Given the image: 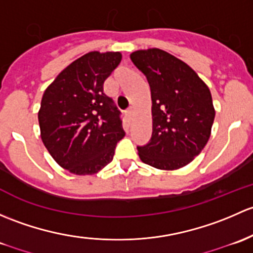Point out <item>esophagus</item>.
Instances as JSON below:
<instances>
[{
  "label": "esophagus",
  "mask_w": 253,
  "mask_h": 253,
  "mask_svg": "<svg viewBox=\"0 0 253 253\" xmlns=\"http://www.w3.org/2000/svg\"><path fill=\"white\" fill-rule=\"evenodd\" d=\"M126 117L127 118V121L131 122L132 121V117H134V109H132V108L127 109V111L126 112Z\"/></svg>",
  "instance_id": "obj_1"
}]
</instances>
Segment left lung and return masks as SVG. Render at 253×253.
I'll list each match as a JSON object with an SVG mask.
<instances>
[{
    "mask_svg": "<svg viewBox=\"0 0 253 253\" xmlns=\"http://www.w3.org/2000/svg\"><path fill=\"white\" fill-rule=\"evenodd\" d=\"M151 88L152 136L137 146L146 165L174 170L200 155L211 136L215 111L207 85L191 67L160 48L130 54Z\"/></svg>",
    "mask_w": 253,
    "mask_h": 253,
    "instance_id": "1",
    "label": "left lung"
}]
</instances>
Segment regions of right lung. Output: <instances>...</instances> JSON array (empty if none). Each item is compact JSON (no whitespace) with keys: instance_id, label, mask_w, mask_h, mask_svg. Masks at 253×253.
Instances as JSON below:
<instances>
[{"instance_id":"add662e5","label":"right lung","mask_w":253,"mask_h":253,"mask_svg":"<svg viewBox=\"0 0 253 253\" xmlns=\"http://www.w3.org/2000/svg\"><path fill=\"white\" fill-rule=\"evenodd\" d=\"M121 61V52H88L62 70L43 92L41 139L70 173H97L112 162L117 142L126 135L121 112L103 92V83Z\"/></svg>"}]
</instances>
